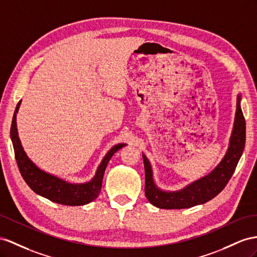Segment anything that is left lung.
Segmentation results:
<instances>
[{
    "mask_svg": "<svg viewBox=\"0 0 257 257\" xmlns=\"http://www.w3.org/2000/svg\"><path fill=\"white\" fill-rule=\"evenodd\" d=\"M241 96L236 97V111L229 148L222 161L212 173L196 180L179 191H163L153 179L152 167L147 156L142 154L146 172V196L151 204L159 208H189L212 200L220 193L233 175L245 146V119L240 106Z\"/></svg>",
    "mask_w": 257,
    "mask_h": 257,
    "instance_id": "left-lung-1",
    "label": "left lung"
}]
</instances>
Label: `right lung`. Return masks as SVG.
<instances>
[{
	"instance_id": "right-lung-1",
	"label": "right lung",
	"mask_w": 257,
	"mask_h": 257,
	"mask_svg": "<svg viewBox=\"0 0 257 257\" xmlns=\"http://www.w3.org/2000/svg\"><path fill=\"white\" fill-rule=\"evenodd\" d=\"M22 101H19L16 110L13 116L12 127H11V139L14 147L15 159L19 168V172L26 183L30 187L32 191L41 195L45 199L55 202L63 205L78 206L84 205L95 200L101 192L103 176L105 173L109 160L111 159L118 150L126 146L124 143H119L111 148L108 153L105 155L103 161L98 166L95 176L89 182L84 183H70L65 181L56 176L48 174L39 168L36 164L32 163L22 147L21 140L18 138L16 114Z\"/></svg>"
}]
</instances>
